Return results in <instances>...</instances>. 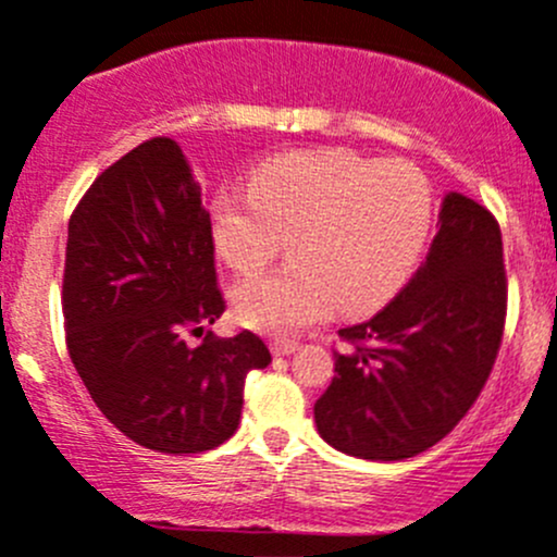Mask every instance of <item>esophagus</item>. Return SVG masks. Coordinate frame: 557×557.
<instances>
[{
    "instance_id": "obj_1",
    "label": "esophagus",
    "mask_w": 557,
    "mask_h": 557,
    "mask_svg": "<svg viewBox=\"0 0 557 557\" xmlns=\"http://www.w3.org/2000/svg\"><path fill=\"white\" fill-rule=\"evenodd\" d=\"M269 348H272L274 357H288V354L298 351V344H296V341H272Z\"/></svg>"
}]
</instances>
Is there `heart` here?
<instances>
[{
	"label": "heart",
	"instance_id": "1",
	"mask_svg": "<svg viewBox=\"0 0 557 557\" xmlns=\"http://www.w3.org/2000/svg\"><path fill=\"white\" fill-rule=\"evenodd\" d=\"M433 195L423 171L344 150H304L250 174L248 195L213 200V243L250 277L288 243L290 267L237 285V322L296 335L333 311L370 314L412 277L428 240Z\"/></svg>",
	"mask_w": 557,
	"mask_h": 557
}]
</instances>
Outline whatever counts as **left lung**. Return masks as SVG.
<instances>
[{
  "mask_svg": "<svg viewBox=\"0 0 557 557\" xmlns=\"http://www.w3.org/2000/svg\"><path fill=\"white\" fill-rule=\"evenodd\" d=\"M505 311L497 219L447 193L412 280L372 320L338 330L346 351L314 405L320 436L362 460H405L442 442L484 388Z\"/></svg>",
  "mask_w": 557,
  "mask_h": 557,
  "instance_id": "obj_1",
  "label": "left lung"
}]
</instances>
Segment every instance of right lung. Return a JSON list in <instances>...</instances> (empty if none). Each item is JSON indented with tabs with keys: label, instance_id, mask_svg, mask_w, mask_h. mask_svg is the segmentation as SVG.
Wrapping results in <instances>:
<instances>
[{
	"label": "right lung",
	"instance_id": "1",
	"mask_svg": "<svg viewBox=\"0 0 557 557\" xmlns=\"http://www.w3.org/2000/svg\"><path fill=\"white\" fill-rule=\"evenodd\" d=\"M211 216L187 158L152 137L108 166L69 222L65 344L91 401L124 436L163 455L224 444L240 425L259 335L189 346L222 317Z\"/></svg>",
	"mask_w": 557,
	"mask_h": 557
}]
</instances>
